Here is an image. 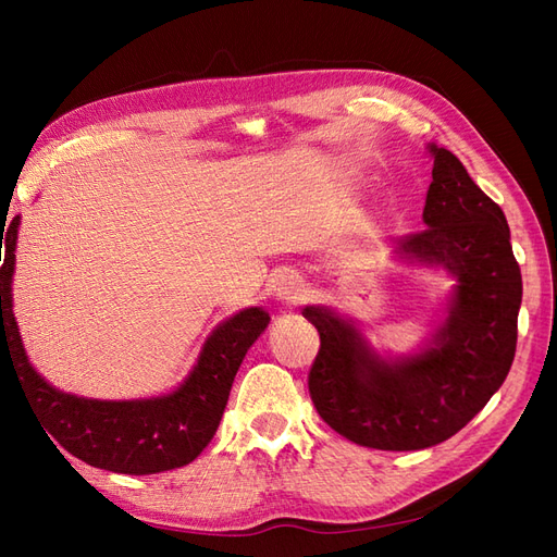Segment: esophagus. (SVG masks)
<instances>
[{
  "label": "esophagus",
  "mask_w": 557,
  "mask_h": 557,
  "mask_svg": "<svg viewBox=\"0 0 557 557\" xmlns=\"http://www.w3.org/2000/svg\"><path fill=\"white\" fill-rule=\"evenodd\" d=\"M276 297L283 299V301H288V305H297V301H299L301 297H305V290H301L299 276H295V274L283 276V278L278 281Z\"/></svg>",
  "instance_id": "34e87169"
}]
</instances>
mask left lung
I'll return each mask as SVG.
<instances>
[{"label":"left lung","mask_w":557,"mask_h":557,"mask_svg":"<svg viewBox=\"0 0 557 557\" xmlns=\"http://www.w3.org/2000/svg\"><path fill=\"white\" fill-rule=\"evenodd\" d=\"M425 230L399 239V256L458 278L446 323L428 350L383 362L360 332L323 307L305 318L320 334L309 369L318 416L346 440L379 450H420L460 432L507 379L522 299L507 218L450 150L430 146Z\"/></svg>","instance_id":"obj_1"}]
</instances>
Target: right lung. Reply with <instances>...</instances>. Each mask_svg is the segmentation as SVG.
<instances>
[{
  "label": "right lung",
  "mask_w": 557,
  "mask_h": 557,
  "mask_svg": "<svg viewBox=\"0 0 557 557\" xmlns=\"http://www.w3.org/2000/svg\"><path fill=\"white\" fill-rule=\"evenodd\" d=\"M15 215L0 234V367L13 364L32 401L39 407L48 434L74 458L115 474H158L193 462L221 423L230 387L246 350L269 325L262 309H246L218 325L185 383L176 393L137 401H99L50 387L27 362L18 325L11 311L15 264ZM5 242L2 243L1 239Z\"/></svg>",
  "instance_id": "right-lung-1"
}]
</instances>
